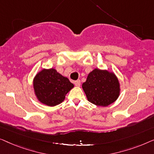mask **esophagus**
Here are the masks:
<instances>
[{
	"label": "esophagus",
	"instance_id": "esophagus-1",
	"mask_svg": "<svg viewBox=\"0 0 154 154\" xmlns=\"http://www.w3.org/2000/svg\"><path fill=\"white\" fill-rule=\"evenodd\" d=\"M74 84H75V86H79L80 85V84H81V82H80L79 79H77V80H76V81L74 82Z\"/></svg>",
	"mask_w": 154,
	"mask_h": 154
}]
</instances>
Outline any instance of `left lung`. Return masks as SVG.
<instances>
[{"mask_svg":"<svg viewBox=\"0 0 154 154\" xmlns=\"http://www.w3.org/2000/svg\"><path fill=\"white\" fill-rule=\"evenodd\" d=\"M88 100L105 107L114 103L119 96V83L114 73L95 69L82 84Z\"/></svg>","mask_w":154,"mask_h":154,"instance_id":"left-lung-1","label":"left lung"}]
</instances>
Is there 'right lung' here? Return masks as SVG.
Here are the masks:
<instances>
[{"label":"right lung","instance_id":"1","mask_svg":"<svg viewBox=\"0 0 154 154\" xmlns=\"http://www.w3.org/2000/svg\"><path fill=\"white\" fill-rule=\"evenodd\" d=\"M37 98L45 105L56 106L64 100L66 95L73 88V84L62 76L55 69H43L33 80Z\"/></svg>","mask_w":154,"mask_h":154}]
</instances>
